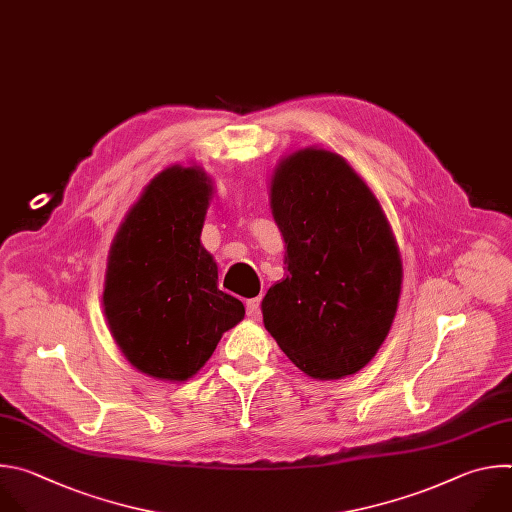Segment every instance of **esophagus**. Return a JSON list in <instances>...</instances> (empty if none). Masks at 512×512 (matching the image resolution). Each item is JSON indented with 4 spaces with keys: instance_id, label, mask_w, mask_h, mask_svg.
I'll use <instances>...</instances> for the list:
<instances>
[{
    "instance_id": "34e87169",
    "label": "esophagus",
    "mask_w": 512,
    "mask_h": 512,
    "mask_svg": "<svg viewBox=\"0 0 512 512\" xmlns=\"http://www.w3.org/2000/svg\"><path fill=\"white\" fill-rule=\"evenodd\" d=\"M246 315L256 321L260 317V298H250L246 300Z\"/></svg>"
}]
</instances>
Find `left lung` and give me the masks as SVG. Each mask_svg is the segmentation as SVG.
<instances>
[{"label":"left lung","mask_w":512,"mask_h":512,"mask_svg":"<svg viewBox=\"0 0 512 512\" xmlns=\"http://www.w3.org/2000/svg\"><path fill=\"white\" fill-rule=\"evenodd\" d=\"M270 210L288 274L262 300L266 331L313 379L361 371L389 335L403 280L379 199L345 157L304 147L274 167Z\"/></svg>","instance_id":"1"}]
</instances>
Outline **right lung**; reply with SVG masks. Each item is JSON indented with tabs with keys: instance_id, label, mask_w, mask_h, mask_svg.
Returning <instances> with one entry per match:
<instances>
[{
	"instance_id": "1",
	"label": "right lung",
	"mask_w": 512,
	"mask_h": 512,
	"mask_svg": "<svg viewBox=\"0 0 512 512\" xmlns=\"http://www.w3.org/2000/svg\"><path fill=\"white\" fill-rule=\"evenodd\" d=\"M212 197L203 167H165L109 250L102 309L125 359L153 379L193 377L246 315L238 298L218 288V264L199 240Z\"/></svg>"
}]
</instances>
